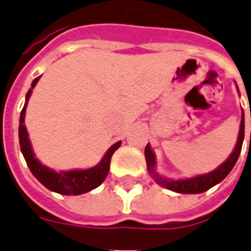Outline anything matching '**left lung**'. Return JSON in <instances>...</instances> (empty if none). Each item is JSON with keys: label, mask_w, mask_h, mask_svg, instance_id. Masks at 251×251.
Returning <instances> with one entry per match:
<instances>
[{"label": "left lung", "mask_w": 251, "mask_h": 251, "mask_svg": "<svg viewBox=\"0 0 251 251\" xmlns=\"http://www.w3.org/2000/svg\"><path fill=\"white\" fill-rule=\"evenodd\" d=\"M243 138H245V115H243V111H242L241 127H239V136H238V141H236L235 148L232 151V153L229 155L228 159L223 164H220L216 170H213V171L208 173V174L199 175V176H194V178H187V179H166V178H163V176H160V175L156 173V157L155 153L151 150L150 144L145 147L147 167H148V171L151 173V175H152V178H153L156 183L160 185V186L166 187L168 190L182 193V194H197V193L206 192L208 189H211L212 186L217 185L219 182H222L229 174V171L232 170V167L235 166L236 160L239 157V153H241Z\"/></svg>", "instance_id": "left-lung-1"}]
</instances>
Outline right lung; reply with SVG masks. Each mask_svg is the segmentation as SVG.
<instances>
[{"label": "right lung", "mask_w": 251, "mask_h": 251, "mask_svg": "<svg viewBox=\"0 0 251 251\" xmlns=\"http://www.w3.org/2000/svg\"><path fill=\"white\" fill-rule=\"evenodd\" d=\"M39 77H36L32 84L31 89L27 92L25 96V104L20 114V125H19V140H20V148H22L24 159L27 162L28 167L31 173L34 174L36 179L39 180L43 186H46L51 192L59 193V194H66V196H78L87 193L92 189H95L100 185L103 180L106 179L110 170V160L115 151L120 148L121 141L115 143L103 156L100 163L95 167L88 168V170H72V171H54L51 168L43 166L42 163L35 157L32 152V147L28 138L27 127L24 125V118H25V107L28 104V99L32 94V89L39 81Z\"/></svg>", "instance_id": "right-lung-1"}]
</instances>
